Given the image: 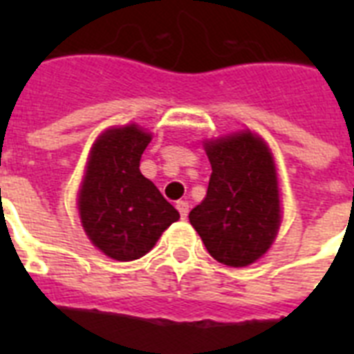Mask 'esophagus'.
Here are the masks:
<instances>
[{
    "mask_svg": "<svg viewBox=\"0 0 354 354\" xmlns=\"http://www.w3.org/2000/svg\"><path fill=\"white\" fill-rule=\"evenodd\" d=\"M176 209L180 211V215H182V218H187L189 215V204L185 202V200H180V202H176Z\"/></svg>",
    "mask_w": 354,
    "mask_h": 354,
    "instance_id": "obj_1",
    "label": "esophagus"
}]
</instances>
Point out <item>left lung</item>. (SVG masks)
Here are the masks:
<instances>
[{
    "mask_svg": "<svg viewBox=\"0 0 354 354\" xmlns=\"http://www.w3.org/2000/svg\"><path fill=\"white\" fill-rule=\"evenodd\" d=\"M211 161L207 194L189 221L207 252L227 266L255 263L274 242L281 221L275 165L252 132L205 143Z\"/></svg>",
    "mask_w": 354,
    "mask_h": 354,
    "instance_id": "left-lung-1",
    "label": "left lung"
}]
</instances>
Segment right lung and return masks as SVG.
Masks as SVG:
<instances>
[{
    "label": "right lung",
    "mask_w": 354,
    "mask_h": 354,
    "mask_svg": "<svg viewBox=\"0 0 354 354\" xmlns=\"http://www.w3.org/2000/svg\"><path fill=\"white\" fill-rule=\"evenodd\" d=\"M150 139L136 124L113 128L97 139L88 161L79 196L80 221L90 241L115 261L143 257L180 218L139 171Z\"/></svg>",
    "instance_id": "obj_1"
}]
</instances>
